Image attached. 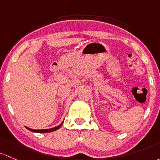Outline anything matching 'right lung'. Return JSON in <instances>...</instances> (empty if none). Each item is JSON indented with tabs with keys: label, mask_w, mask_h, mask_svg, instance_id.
I'll list each match as a JSON object with an SVG mask.
<instances>
[{
	"label": "right lung",
	"mask_w": 160,
	"mask_h": 160,
	"mask_svg": "<svg viewBox=\"0 0 160 160\" xmlns=\"http://www.w3.org/2000/svg\"><path fill=\"white\" fill-rule=\"evenodd\" d=\"M62 125V124H60V125H58V126L55 127V128H49V129H41V130H35V129H32V128H27V129H28L29 131H31V132H37V133H46V132H53V131H56L57 129H59L61 127V125Z\"/></svg>",
	"instance_id": "right-lung-1"
}]
</instances>
